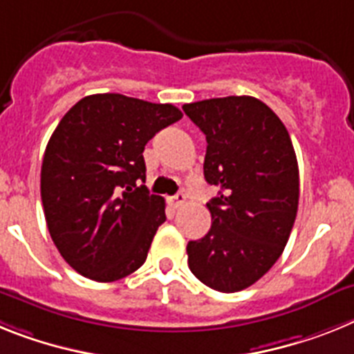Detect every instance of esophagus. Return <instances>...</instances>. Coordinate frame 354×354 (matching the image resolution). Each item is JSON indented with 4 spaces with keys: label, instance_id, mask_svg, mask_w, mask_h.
Instances as JSON below:
<instances>
[{
    "label": "esophagus",
    "instance_id": "1",
    "mask_svg": "<svg viewBox=\"0 0 354 354\" xmlns=\"http://www.w3.org/2000/svg\"><path fill=\"white\" fill-rule=\"evenodd\" d=\"M183 203H185V194L183 192H178L176 196H173V198H169V205L173 208H180L183 207Z\"/></svg>",
    "mask_w": 354,
    "mask_h": 354
}]
</instances>
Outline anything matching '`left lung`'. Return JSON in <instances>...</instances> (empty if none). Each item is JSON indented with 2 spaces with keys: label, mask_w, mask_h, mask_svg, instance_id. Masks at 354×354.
<instances>
[{
  "label": "left lung",
  "mask_w": 354,
  "mask_h": 354,
  "mask_svg": "<svg viewBox=\"0 0 354 354\" xmlns=\"http://www.w3.org/2000/svg\"><path fill=\"white\" fill-rule=\"evenodd\" d=\"M183 112L207 135L205 180L221 189L207 203L210 232L187 244L189 267L207 287L239 292L287 245L299 201L296 151L283 122L257 97L203 100Z\"/></svg>",
  "instance_id": "8db88e82"
}]
</instances>
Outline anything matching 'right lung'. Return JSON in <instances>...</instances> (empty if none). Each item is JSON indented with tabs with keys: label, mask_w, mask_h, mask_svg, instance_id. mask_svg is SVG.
Segmentation results:
<instances>
[{
	"label": "right lung",
	"mask_w": 354,
	"mask_h": 354,
	"mask_svg": "<svg viewBox=\"0 0 354 354\" xmlns=\"http://www.w3.org/2000/svg\"><path fill=\"white\" fill-rule=\"evenodd\" d=\"M183 113L122 94L80 100L55 128L41 169L46 224L62 258L94 281H115L147 258L165 201L149 194L144 146Z\"/></svg>",
	"instance_id": "right-lung-1"
}]
</instances>
